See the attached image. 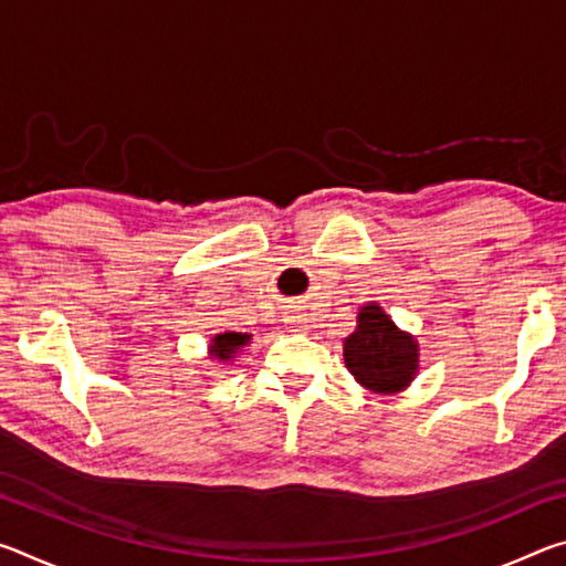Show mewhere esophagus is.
<instances>
[{"mask_svg": "<svg viewBox=\"0 0 566 566\" xmlns=\"http://www.w3.org/2000/svg\"><path fill=\"white\" fill-rule=\"evenodd\" d=\"M284 322H290V324H304V314H302L300 306H292V310L284 314Z\"/></svg>", "mask_w": 566, "mask_h": 566, "instance_id": "esophagus-1", "label": "esophagus"}]
</instances>
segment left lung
Wrapping results in <instances>:
<instances>
[{"label": "left lung", "mask_w": 566, "mask_h": 566, "mask_svg": "<svg viewBox=\"0 0 566 566\" xmlns=\"http://www.w3.org/2000/svg\"><path fill=\"white\" fill-rule=\"evenodd\" d=\"M344 367L375 395L405 391L419 375V342L399 329L377 302L359 306L357 329L342 344Z\"/></svg>", "instance_id": "8db88e82"}]
</instances>
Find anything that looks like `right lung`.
I'll use <instances>...</instances> for the list:
<instances>
[{"label": "right lung", "mask_w": 566, "mask_h": 566, "mask_svg": "<svg viewBox=\"0 0 566 566\" xmlns=\"http://www.w3.org/2000/svg\"><path fill=\"white\" fill-rule=\"evenodd\" d=\"M249 342H252V334L247 332H219L214 337H209L207 354L209 359L222 361V364L234 361L237 354L242 352Z\"/></svg>", "instance_id": "right-lung-1"}]
</instances>
